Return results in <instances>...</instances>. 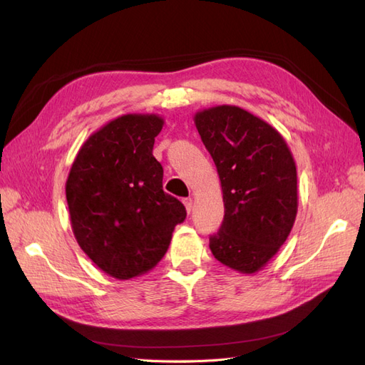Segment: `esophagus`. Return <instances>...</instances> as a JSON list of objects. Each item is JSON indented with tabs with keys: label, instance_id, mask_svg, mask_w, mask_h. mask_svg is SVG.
<instances>
[{
	"label": "esophagus",
	"instance_id": "34e87169",
	"mask_svg": "<svg viewBox=\"0 0 365 365\" xmlns=\"http://www.w3.org/2000/svg\"><path fill=\"white\" fill-rule=\"evenodd\" d=\"M182 202H184V205H185L187 213H190V212H192V207H193V200H192V197H184Z\"/></svg>",
	"mask_w": 365,
	"mask_h": 365
}]
</instances>
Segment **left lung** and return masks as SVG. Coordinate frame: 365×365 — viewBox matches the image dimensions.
Here are the masks:
<instances>
[{
	"label": "left lung",
	"instance_id": "1",
	"mask_svg": "<svg viewBox=\"0 0 365 365\" xmlns=\"http://www.w3.org/2000/svg\"><path fill=\"white\" fill-rule=\"evenodd\" d=\"M195 125L216 164L225 207L210 250L231 269L256 272L277 254L295 222L292 153L271 125L239 106L204 109Z\"/></svg>",
	"mask_w": 365,
	"mask_h": 365
}]
</instances>
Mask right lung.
<instances>
[{
	"label": "right lung",
	"instance_id": "1",
	"mask_svg": "<svg viewBox=\"0 0 365 365\" xmlns=\"http://www.w3.org/2000/svg\"><path fill=\"white\" fill-rule=\"evenodd\" d=\"M163 125L155 114L109 121L83 143L65 185L77 244L118 280L155 267L187 215L163 190V165L152 155Z\"/></svg>",
	"mask_w": 365,
	"mask_h": 365
}]
</instances>
